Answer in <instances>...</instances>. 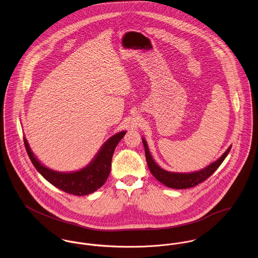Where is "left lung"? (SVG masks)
Wrapping results in <instances>:
<instances>
[{
    "mask_svg": "<svg viewBox=\"0 0 258 258\" xmlns=\"http://www.w3.org/2000/svg\"><path fill=\"white\" fill-rule=\"evenodd\" d=\"M143 146H144V151H145V157L147 161V166L151 172V174L156 178L157 180L165 184L168 187L171 188H176V189H183V188H188L198 185L203 180L209 178L217 169L219 166L222 164V162L227 157L229 154L231 147L230 146L226 152L215 162L207 166L206 168L198 171V172H192V173H173V172H168L166 170H163L160 168L158 165L155 163V161L152 158L146 140L142 139Z\"/></svg>",
    "mask_w": 258,
    "mask_h": 258,
    "instance_id": "1",
    "label": "left lung"
}]
</instances>
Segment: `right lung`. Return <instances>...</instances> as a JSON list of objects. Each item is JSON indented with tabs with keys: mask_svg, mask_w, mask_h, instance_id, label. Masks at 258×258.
I'll list each match as a JSON object with an SVG mask.
<instances>
[{
	"mask_svg": "<svg viewBox=\"0 0 258 258\" xmlns=\"http://www.w3.org/2000/svg\"><path fill=\"white\" fill-rule=\"evenodd\" d=\"M125 133L123 131L111 137L103 144L96 156L86 167L71 173L57 172L42 165L31 151L25 138H23V141L33 166L43 178L67 194L87 196L96 191L107 180L111 172V163L115 148Z\"/></svg>",
	"mask_w": 258,
	"mask_h": 258,
	"instance_id": "add662e5",
	"label": "right lung"
}]
</instances>
